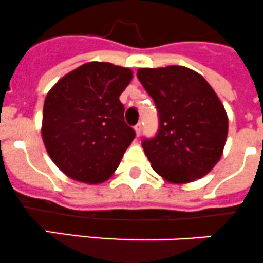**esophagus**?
Segmentation results:
<instances>
[{
  "label": "esophagus",
  "mask_w": 263,
  "mask_h": 263,
  "mask_svg": "<svg viewBox=\"0 0 263 263\" xmlns=\"http://www.w3.org/2000/svg\"><path fill=\"white\" fill-rule=\"evenodd\" d=\"M135 132H136V136H139L140 132H141V123H137L135 126Z\"/></svg>",
  "instance_id": "obj_1"
}]
</instances>
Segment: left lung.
<instances>
[{
	"label": "left lung",
	"mask_w": 263,
	"mask_h": 263,
	"mask_svg": "<svg viewBox=\"0 0 263 263\" xmlns=\"http://www.w3.org/2000/svg\"><path fill=\"white\" fill-rule=\"evenodd\" d=\"M137 78L157 105V136L142 141L152 168L171 183L202 178L217 164L229 131L223 104L210 83L181 65L141 68Z\"/></svg>",
	"instance_id": "8db88e82"
}]
</instances>
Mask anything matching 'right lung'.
<instances>
[{
	"mask_svg": "<svg viewBox=\"0 0 263 263\" xmlns=\"http://www.w3.org/2000/svg\"><path fill=\"white\" fill-rule=\"evenodd\" d=\"M131 80L129 68L90 61L48 91L41 132L48 155L64 175L100 183L116 172L135 139L119 101Z\"/></svg>",
	"mask_w": 263,
	"mask_h": 263,
	"instance_id": "obj_1",
	"label": "right lung"
}]
</instances>
